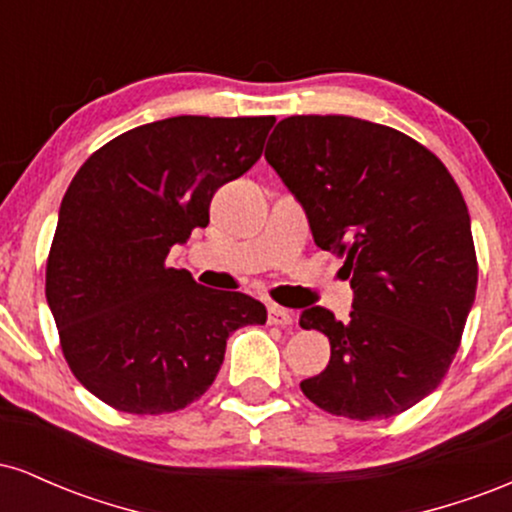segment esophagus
Segmentation results:
<instances>
[{"label": "esophagus", "mask_w": 512, "mask_h": 512, "mask_svg": "<svg viewBox=\"0 0 512 512\" xmlns=\"http://www.w3.org/2000/svg\"><path fill=\"white\" fill-rule=\"evenodd\" d=\"M267 322L269 325H276V327H289L293 322L291 313L286 308H281V305H269L267 308Z\"/></svg>", "instance_id": "esophagus-1"}]
</instances>
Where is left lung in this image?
Returning a JSON list of instances; mask_svg holds the SVG:
<instances>
[{
	"label": "left lung",
	"mask_w": 512,
	"mask_h": 512,
	"mask_svg": "<svg viewBox=\"0 0 512 512\" xmlns=\"http://www.w3.org/2000/svg\"><path fill=\"white\" fill-rule=\"evenodd\" d=\"M264 158L301 202L315 245L344 257L351 320L303 310L327 334V368L301 383L349 419L397 416L448 373L477 293L464 197L436 154L397 129L346 115H293Z\"/></svg>",
	"instance_id": "left-lung-1"
}]
</instances>
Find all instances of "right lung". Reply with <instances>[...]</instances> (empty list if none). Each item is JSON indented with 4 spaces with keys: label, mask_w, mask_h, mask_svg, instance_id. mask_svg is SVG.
<instances>
[{
    "label": "right lung",
    "mask_w": 512,
    "mask_h": 512,
    "mask_svg": "<svg viewBox=\"0 0 512 512\" xmlns=\"http://www.w3.org/2000/svg\"><path fill=\"white\" fill-rule=\"evenodd\" d=\"M276 117L178 115L115 137L62 199L45 296L81 385L127 414L185 409L214 383L228 334L267 308L168 267L214 192L262 156Z\"/></svg>",
    "instance_id": "right-lung-1"
}]
</instances>
